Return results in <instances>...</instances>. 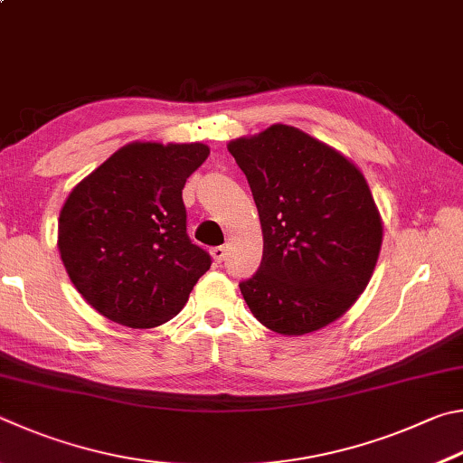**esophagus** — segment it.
<instances>
[{"instance_id":"esophagus-1","label":"esophagus","mask_w":463,"mask_h":463,"mask_svg":"<svg viewBox=\"0 0 463 463\" xmlns=\"http://www.w3.org/2000/svg\"><path fill=\"white\" fill-rule=\"evenodd\" d=\"M225 254L227 250L225 246H217V248H211V258H213L215 264H222L225 260Z\"/></svg>"}]
</instances>
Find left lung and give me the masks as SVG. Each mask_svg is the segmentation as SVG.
Masks as SVG:
<instances>
[{"label":"left lung","mask_w":463,"mask_h":463,"mask_svg":"<svg viewBox=\"0 0 463 463\" xmlns=\"http://www.w3.org/2000/svg\"><path fill=\"white\" fill-rule=\"evenodd\" d=\"M227 150L244 170L260 215L264 252L240 282L254 317L280 335H305L342 317L368 287L383 217L362 170L303 129L274 124Z\"/></svg>","instance_id":"1"}]
</instances>
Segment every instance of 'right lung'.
Here are the masks:
<instances>
[{
  "instance_id": "obj_1",
  "label": "right lung",
  "mask_w": 463,
  "mask_h": 463,
  "mask_svg": "<svg viewBox=\"0 0 463 463\" xmlns=\"http://www.w3.org/2000/svg\"><path fill=\"white\" fill-rule=\"evenodd\" d=\"M209 146L132 142L69 193L59 217L61 260L93 309L134 329L183 309L211 258L186 236L183 186Z\"/></svg>"
}]
</instances>
